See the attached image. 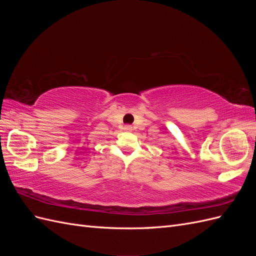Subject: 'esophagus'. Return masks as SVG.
Here are the masks:
<instances>
[{
	"mask_svg": "<svg viewBox=\"0 0 256 256\" xmlns=\"http://www.w3.org/2000/svg\"><path fill=\"white\" fill-rule=\"evenodd\" d=\"M124 129H125V130H127V131H130L131 129H132V127H131L130 125H127V126H125V127H124Z\"/></svg>",
	"mask_w": 256,
	"mask_h": 256,
	"instance_id": "1",
	"label": "esophagus"
}]
</instances>
